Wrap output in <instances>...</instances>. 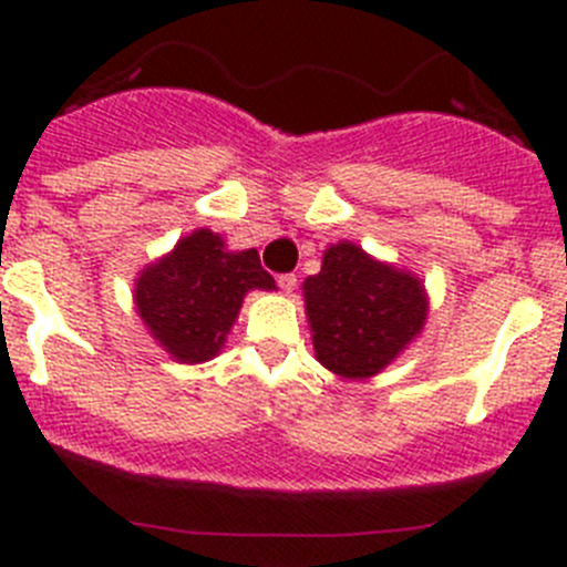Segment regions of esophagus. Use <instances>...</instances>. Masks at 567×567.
I'll return each mask as SVG.
<instances>
[{
    "label": "esophagus",
    "mask_w": 567,
    "mask_h": 567,
    "mask_svg": "<svg viewBox=\"0 0 567 567\" xmlns=\"http://www.w3.org/2000/svg\"><path fill=\"white\" fill-rule=\"evenodd\" d=\"M296 282H299V279H296V274H282V277L277 279V285L282 288V293H288V296L296 290Z\"/></svg>",
    "instance_id": "34e87169"
}]
</instances>
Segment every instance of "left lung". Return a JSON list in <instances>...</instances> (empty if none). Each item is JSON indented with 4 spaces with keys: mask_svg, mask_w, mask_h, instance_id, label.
I'll use <instances>...</instances> for the list:
<instances>
[{
    "mask_svg": "<svg viewBox=\"0 0 567 567\" xmlns=\"http://www.w3.org/2000/svg\"><path fill=\"white\" fill-rule=\"evenodd\" d=\"M318 362L340 379H370L422 331L427 293L420 277L381 262L351 241L331 244L305 282Z\"/></svg>",
    "mask_w": 567,
    "mask_h": 567,
    "instance_id": "left-lung-1",
    "label": "left lung"
}]
</instances>
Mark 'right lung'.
Wrapping results in <instances>:
<instances>
[{
	"mask_svg": "<svg viewBox=\"0 0 567 567\" xmlns=\"http://www.w3.org/2000/svg\"><path fill=\"white\" fill-rule=\"evenodd\" d=\"M249 290H277L257 249L230 251L203 227L140 271L134 305L175 362L199 364L221 351Z\"/></svg>",
	"mask_w": 567,
	"mask_h": 567,
	"instance_id": "obj_1",
	"label": "right lung"
}]
</instances>
